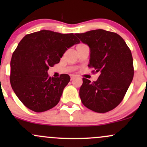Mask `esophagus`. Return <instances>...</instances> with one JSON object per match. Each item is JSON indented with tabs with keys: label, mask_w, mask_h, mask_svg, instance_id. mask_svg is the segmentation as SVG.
I'll return each instance as SVG.
<instances>
[{
	"label": "esophagus",
	"mask_w": 147,
	"mask_h": 147,
	"mask_svg": "<svg viewBox=\"0 0 147 147\" xmlns=\"http://www.w3.org/2000/svg\"><path fill=\"white\" fill-rule=\"evenodd\" d=\"M75 77H76V75H72L71 76H70V79H71V80H73Z\"/></svg>",
	"instance_id": "1"
}]
</instances>
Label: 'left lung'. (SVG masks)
Here are the masks:
<instances>
[{"mask_svg":"<svg viewBox=\"0 0 147 147\" xmlns=\"http://www.w3.org/2000/svg\"><path fill=\"white\" fill-rule=\"evenodd\" d=\"M90 49L88 68L99 72L96 82L83 78L79 97L86 107L96 113L109 112L120 104L134 75L133 57L117 34L95 30L75 34Z\"/></svg>","mask_w":147,"mask_h":147,"instance_id":"8db88e82","label":"left lung"}]
</instances>
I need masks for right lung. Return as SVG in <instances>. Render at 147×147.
<instances>
[{
    "instance_id": "1",
    "label": "right lung",
    "mask_w": 147,
    "mask_h": 147,
    "mask_svg": "<svg viewBox=\"0 0 147 147\" xmlns=\"http://www.w3.org/2000/svg\"><path fill=\"white\" fill-rule=\"evenodd\" d=\"M79 42L73 33L45 30L25 35L20 41L11 57L9 79L15 94L27 108L41 113L58 104L70 77L67 74L49 77L48 70Z\"/></svg>"
}]
</instances>
